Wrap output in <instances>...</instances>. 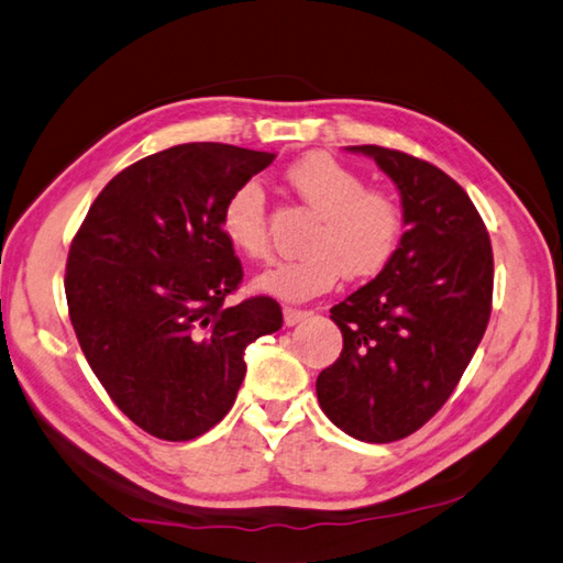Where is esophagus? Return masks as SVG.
Wrapping results in <instances>:
<instances>
[{"mask_svg": "<svg viewBox=\"0 0 563 563\" xmlns=\"http://www.w3.org/2000/svg\"><path fill=\"white\" fill-rule=\"evenodd\" d=\"M310 314L312 312H307V310H295V307H285V310H283L285 327H295L297 322H302V319H307Z\"/></svg>", "mask_w": 563, "mask_h": 563, "instance_id": "34e87169", "label": "esophagus"}]
</instances>
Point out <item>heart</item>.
Listing matches in <instances>:
<instances>
[{"label":"heart","instance_id":"heart-1","mask_svg":"<svg viewBox=\"0 0 563 563\" xmlns=\"http://www.w3.org/2000/svg\"><path fill=\"white\" fill-rule=\"evenodd\" d=\"M285 178L317 219L307 229L305 256L275 261L263 271L256 278L261 292L300 302L332 290L341 275L368 280L390 266L407 227L405 209L390 192L371 190L358 173L324 153L292 163ZM222 234L246 256H266L271 234L261 183H241L227 197Z\"/></svg>","mask_w":563,"mask_h":563}]
</instances>
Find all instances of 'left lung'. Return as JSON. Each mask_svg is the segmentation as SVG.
I'll return each mask as SVG.
<instances>
[{
  "label": "left lung",
  "mask_w": 563,
  "mask_h": 563,
  "mask_svg": "<svg viewBox=\"0 0 563 563\" xmlns=\"http://www.w3.org/2000/svg\"><path fill=\"white\" fill-rule=\"evenodd\" d=\"M398 185L407 231L388 268L334 305L344 349L317 378L319 407L349 437L388 444L442 410L486 334L493 249L471 197L437 165L349 146Z\"/></svg>",
  "instance_id": "obj_1"
}]
</instances>
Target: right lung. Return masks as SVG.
<instances>
[{
    "label": "right lung",
    "mask_w": 563,
    "mask_h": 563,
    "mask_svg": "<svg viewBox=\"0 0 563 563\" xmlns=\"http://www.w3.org/2000/svg\"><path fill=\"white\" fill-rule=\"evenodd\" d=\"M275 153L180 143L136 161L97 195L70 244L65 297L109 398L165 442H190L231 410L244 351L283 327L273 297L234 307L244 278L222 207Z\"/></svg>",
    "instance_id": "1"
}]
</instances>
